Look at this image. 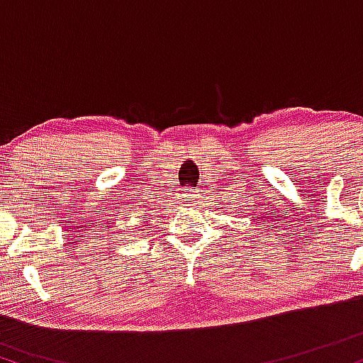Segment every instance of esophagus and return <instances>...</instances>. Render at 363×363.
<instances>
[{"instance_id": "obj_1", "label": "esophagus", "mask_w": 363, "mask_h": 363, "mask_svg": "<svg viewBox=\"0 0 363 363\" xmlns=\"http://www.w3.org/2000/svg\"><path fill=\"white\" fill-rule=\"evenodd\" d=\"M182 196L186 198V201H191V199H193L196 196V191L191 186H186L184 189H182Z\"/></svg>"}]
</instances>
